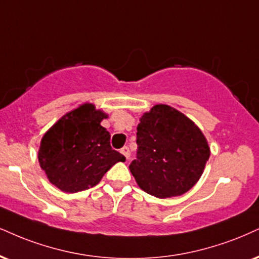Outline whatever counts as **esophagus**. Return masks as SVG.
<instances>
[{
	"instance_id": "34e87169",
	"label": "esophagus",
	"mask_w": 259,
	"mask_h": 259,
	"mask_svg": "<svg viewBox=\"0 0 259 259\" xmlns=\"http://www.w3.org/2000/svg\"><path fill=\"white\" fill-rule=\"evenodd\" d=\"M121 154H122L124 157H126V159H128L130 158V156H131V152H130V149L127 148V146H123L122 149H121Z\"/></svg>"
}]
</instances>
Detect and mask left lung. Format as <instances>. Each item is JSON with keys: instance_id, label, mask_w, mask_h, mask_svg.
<instances>
[{"instance_id": "obj_1", "label": "left lung", "mask_w": 259, "mask_h": 259, "mask_svg": "<svg viewBox=\"0 0 259 259\" xmlns=\"http://www.w3.org/2000/svg\"><path fill=\"white\" fill-rule=\"evenodd\" d=\"M137 158L131 173L157 198L180 196L202 177L210 149L202 131L174 108L157 104L137 127Z\"/></svg>"}]
</instances>
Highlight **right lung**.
<instances>
[{
	"mask_svg": "<svg viewBox=\"0 0 259 259\" xmlns=\"http://www.w3.org/2000/svg\"><path fill=\"white\" fill-rule=\"evenodd\" d=\"M107 115L84 104L61 117L40 142L38 159L53 185L65 192L94 187L124 156L110 145V133L101 126Z\"/></svg>",
	"mask_w": 259,
	"mask_h": 259,
	"instance_id": "add662e5",
	"label": "right lung"
}]
</instances>
